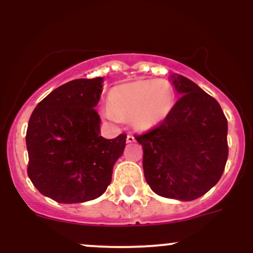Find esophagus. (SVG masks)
I'll list each match as a JSON object with an SVG mask.
<instances>
[{"label":"esophagus","instance_id":"obj_1","mask_svg":"<svg viewBox=\"0 0 253 253\" xmlns=\"http://www.w3.org/2000/svg\"><path fill=\"white\" fill-rule=\"evenodd\" d=\"M133 141H135V136L133 134L127 135V143H133Z\"/></svg>","mask_w":253,"mask_h":253}]
</instances>
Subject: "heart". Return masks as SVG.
Here are the masks:
<instances>
[{
	"instance_id": "heart-1",
	"label": "heart",
	"mask_w": 253,
	"mask_h": 253,
	"mask_svg": "<svg viewBox=\"0 0 253 253\" xmlns=\"http://www.w3.org/2000/svg\"><path fill=\"white\" fill-rule=\"evenodd\" d=\"M175 104V90L163 80H141L119 84L108 92L102 113L113 123L130 119L138 129H149L168 118Z\"/></svg>"
}]
</instances>
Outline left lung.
Wrapping results in <instances>:
<instances>
[{"instance_id": "obj_1", "label": "left lung", "mask_w": 253, "mask_h": 253, "mask_svg": "<svg viewBox=\"0 0 253 253\" xmlns=\"http://www.w3.org/2000/svg\"><path fill=\"white\" fill-rule=\"evenodd\" d=\"M182 95L165 120L135 135L147 184L157 195L191 201L221 178L228 157L227 119L217 101L187 77L173 75Z\"/></svg>"}]
</instances>
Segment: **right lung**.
<instances>
[{
  "label": "right lung",
  "mask_w": 253,
  "mask_h": 253,
  "mask_svg": "<svg viewBox=\"0 0 253 253\" xmlns=\"http://www.w3.org/2000/svg\"><path fill=\"white\" fill-rule=\"evenodd\" d=\"M102 77L78 78L58 86L34 108L26 132L27 173L42 195L59 203L101 196L127 135L104 139L95 109Z\"/></svg>",
  "instance_id": "add662e5"
}]
</instances>
